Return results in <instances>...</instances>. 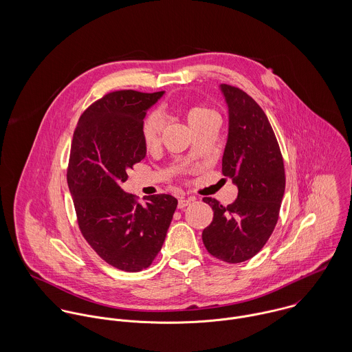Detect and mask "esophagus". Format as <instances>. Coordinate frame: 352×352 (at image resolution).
Instances as JSON below:
<instances>
[{"mask_svg": "<svg viewBox=\"0 0 352 352\" xmlns=\"http://www.w3.org/2000/svg\"><path fill=\"white\" fill-rule=\"evenodd\" d=\"M194 201H195L194 198H180L179 201H177V207L179 208H184V207H187L188 204H191Z\"/></svg>", "mask_w": 352, "mask_h": 352, "instance_id": "1", "label": "esophagus"}]
</instances>
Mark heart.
<instances>
[{
	"mask_svg": "<svg viewBox=\"0 0 352 352\" xmlns=\"http://www.w3.org/2000/svg\"><path fill=\"white\" fill-rule=\"evenodd\" d=\"M210 112L211 111L207 109L206 107H191V108H188L187 112H186L188 124H192L195 120H198L203 115L210 113ZM161 127H162L161 119L154 113H151L144 120L142 129H141V135H142V141H144L146 148L151 149L157 145L158 138H160V133H161Z\"/></svg>",
	"mask_w": 352,
	"mask_h": 352,
	"instance_id": "1",
	"label": "heart"
}]
</instances>
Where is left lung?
<instances>
[{"label": "left lung", "instance_id": "8db88e82", "mask_svg": "<svg viewBox=\"0 0 352 352\" xmlns=\"http://www.w3.org/2000/svg\"><path fill=\"white\" fill-rule=\"evenodd\" d=\"M219 89L229 113L222 173L237 186L239 195L226 207L217 199L203 198L214 217L201 240L214 257L243 263L265 245L275 229L286 186L285 165L260 105L236 87L221 84Z\"/></svg>", "mask_w": 352, "mask_h": 352}]
</instances>
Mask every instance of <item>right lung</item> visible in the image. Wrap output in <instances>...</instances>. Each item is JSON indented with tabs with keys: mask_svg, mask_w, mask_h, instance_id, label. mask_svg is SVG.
<instances>
[{
	"mask_svg": "<svg viewBox=\"0 0 352 352\" xmlns=\"http://www.w3.org/2000/svg\"><path fill=\"white\" fill-rule=\"evenodd\" d=\"M162 95L131 89L105 95L81 115L70 148L67 186L80 230L104 261L127 272L151 265L177 207L166 194L141 204L120 187L146 155L142 123Z\"/></svg>",
	"mask_w": 352,
	"mask_h": 352,
	"instance_id": "1",
	"label": "right lung"
}]
</instances>
